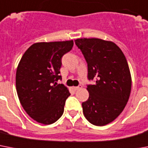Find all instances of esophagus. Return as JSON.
I'll return each instance as SVG.
<instances>
[{
  "mask_svg": "<svg viewBox=\"0 0 148 148\" xmlns=\"http://www.w3.org/2000/svg\"><path fill=\"white\" fill-rule=\"evenodd\" d=\"M82 87V85H79V86H75V87H73V88H74L75 90H78V89H80Z\"/></svg>",
  "mask_w": 148,
  "mask_h": 148,
  "instance_id": "1",
  "label": "esophagus"
}]
</instances>
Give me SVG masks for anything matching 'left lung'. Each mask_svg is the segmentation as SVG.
<instances>
[{
	"instance_id": "obj_1",
	"label": "left lung",
	"mask_w": 148,
	"mask_h": 148,
	"mask_svg": "<svg viewBox=\"0 0 148 148\" xmlns=\"http://www.w3.org/2000/svg\"><path fill=\"white\" fill-rule=\"evenodd\" d=\"M88 66V100L82 104L83 114L91 124L103 126L121 114L132 89V77L127 60L115 43L97 38L75 40Z\"/></svg>"
}]
</instances>
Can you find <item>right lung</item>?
<instances>
[{"label": "right lung", "mask_w": 148, "mask_h": 148, "mask_svg": "<svg viewBox=\"0 0 148 148\" xmlns=\"http://www.w3.org/2000/svg\"><path fill=\"white\" fill-rule=\"evenodd\" d=\"M73 40L36 42L27 49L16 73V88L21 106L28 115L43 125L56 122L64 112L70 93L60 75L62 56Z\"/></svg>", "instance_id": "obj_1"}]
</instances>
